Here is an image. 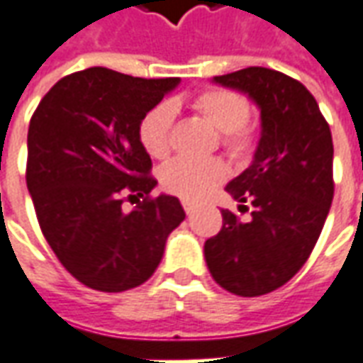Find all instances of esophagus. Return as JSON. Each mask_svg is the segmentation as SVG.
I'll use <instances>...</instances> for the list:
<instances>
[{
	"label": "esophagus",
	"mask_w": 363,
	"mask_h": 363,
	"mask_svg": "<svg viewBox=\"0 0 363 363\" xmlns=\"http://www.w3.org/2000/svg\"><path fill=\"white\" fill-rule=\"evenodd\" d=\"M182 208H184V212H186V216H192V212H194V204H190V202H182Z\"/></svg>",
	"instance_id": "esophagus-1"
}]
</instances>
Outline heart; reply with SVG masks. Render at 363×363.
Listing matches in <instances>:
<instances>
[{"label": "heart", "instance_id": "1", "mask_svg": "<svg viewBox=\"0 0 363 363\" xmlns=\"http://www.w3.org/2000/svg\"><path fill=\"white\" fill-rule=\"evenodd\" d=\"M192 106L223 135V143L235 157H243L252 147V134L245 126L251 106L245 96L228 89H208L192 101ZM174 104L161 101L143 114L138 135L151 157L163 159L171 151ZM228 174L220 159L179 157L161 169V184L184 200H202Z\"/></svg>", "mask_w": 363, "mask_h": 363}]
</instances>
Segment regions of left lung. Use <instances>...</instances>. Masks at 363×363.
I'll use <instances>...</instances> for the list:
<instances>
[{"label":"left lung","instance_id":"1","mask_svg":"<svg viewBox=\"0 0 363 363\" xmlns=\"http://www.w3.org/2000/svg\"><path fill=\"white\" fill-rule=\"evenodd\" d=\"M212 83L239 91L260 111L251 165L228 182L241 221L221 210L223 228L204 245L208 270L221 288L257 297L284 286L309 259L333 204V135L315 96L288 75L245 67Z\"/></svg>","mask_w":363,"mask_h":363}]
</instances>
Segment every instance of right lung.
<instances>
[{"instance_id":"obj_1","label":"right lung","mask_w":363,"mask_h":363,"mask_svg":"<svg viewBox=\"0 0 363 363\" xmlns=\"http://www.w3.org/2000/svg\"><path fill=\"white\" fill-rule=\"evenodd\" d=\"M181 83L89 67L60 79L27 135V186L46 241L67 272L99 291H126L155 272L169 233L184 220L179 198H150L157 181L138 128ZM145 196L132 213L121 194Z\"/></svg>"}]
</instances>
